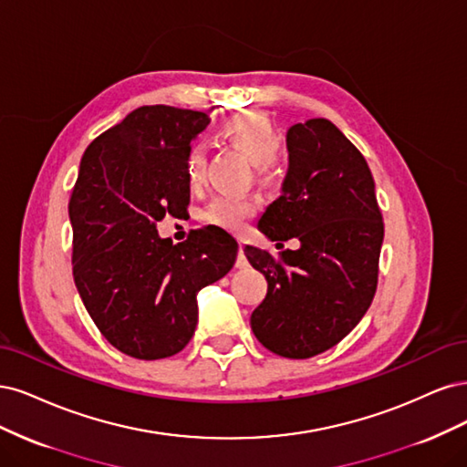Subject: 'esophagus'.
<instances>
[{
  "label": "esophagus",
  "instance_id": "esophagus-1",
  "mask_svg": "<svg viewBox=\"0 0 467 467\" xmlns=\"http://www.w3.org/2000/svg\"><path fill=\"white\" fill-rule=\"evenodd\" d=\"M234 267H238V269H244V267H248V260H246V255H244V243H240V244H238V255H236Z\"/></svg>",
  "mask_w": 467,
  "mask_h": 467
}]
</instances>
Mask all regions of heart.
<instances>
[{
  "instance_id": "b5f03b06",
  "label": "heart",
  "mask_w": 467,
  "mask_h": 467,
  "mask_svg": "<svg viewBox=\"0 0 467 467\" xmlns=\"http://www.w3.org/2000/svg\"><path fill=\"white\" fill-rule=\"evenodd\" d=\"M221 135L238 147L250 162L255 178L262 184H274L281 178V164L275 157L279 147V133L272 118L258 110H244L229 116L221 124ZM184 174L190 186H200L205 176V151L193 143L184 157ZM255 213V203L236 195H217L202 212V219L215 227L240 231Z\"/></svg>"
}]
</instances>
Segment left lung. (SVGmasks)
I'll return each mask as SVG.
<instances>
[{
    "instance_id": "8db88e82",
    "label": "left lung",
    "mask_w": 467,
    "mask_h": 467,
    "mask_svg": "<svg viewBox=\"0 0 467 467\" xmlns=\"http://www.w3.org/2000/svg\"><path fill=\"white\" fill-rule=\"evenodd\" d=\"M287 149L283 193L258 229L269 240L298 238L300 246L279 258L244 248L267 281L250 326L265 349L308 358L334 348L368 310L384 223L365 157L329 119L291 126Z\"/></svg>"
}]
</instances>
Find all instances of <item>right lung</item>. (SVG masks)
<instances>
[{"mask_svg":"<svg viewBox=\"0 0 467 467\" xmlns=\"http://www.w3.org/2000/svg\"><path fill=\"white\" fill-rule=\"evenodd\" d=\"M209 116L141 107L85 149L69 200L73 279L100 334L118 351L157 360L182 351L198 295L234 265L236 240L215 224L172 244L157 223L190 203L184 157Z\"/></svg>","mask_w":467,"mask_h":467,"instance_id":"right-lung-1","label":"right lung"}]
</instances>
